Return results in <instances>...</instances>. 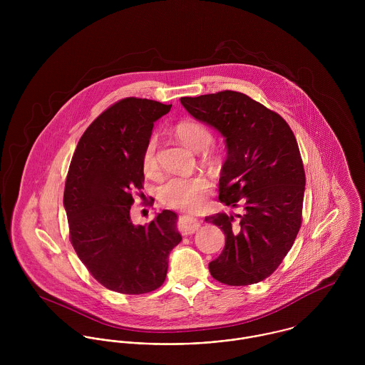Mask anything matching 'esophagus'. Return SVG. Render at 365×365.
<instances>
[{"mask_svg":"<svg viewBox=\"0 0 365 365\" xmlns=\"http://www.w3.org/2000/svg\"><path fill=\"white\" fill-rule=\"evenodd\" d=\"M200 226H201V220H200V219H197V217H194V216H190V215H185V216H182V219H181L178 227H180V232H181L182 235H191V233H194Z\"/></svg>","mask_w":365,"mask_h":365,"instance_id":"esophagus-1","label":"esophagus"}]
</instances>
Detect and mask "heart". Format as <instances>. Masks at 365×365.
<instances>
[{"label": "heart", "instance_id": "1", "mask_svg": "<svg viewBox=\"0 0 365 365\" xmlns=\"http://www.w3.org/2000/svg\"><path fill=\"white\" fill-rule=\"evenodd\" d=\"M175 136L190 149L205 152L209 160L215 158V150L208 148L213 140V133L207 125L195 119H184L174 126ZM142 168L145 174L153 175L158 168L156 157V142L149 139L142 153ZM212 190V182L205 174L197 173L191 175H171L158 187V200L174 209L195 210L201 208Z\"/></svg>", "mask_w": 365, "mask_h": 365}]
</instances>
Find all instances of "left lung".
I'll list each match as a JSON object with an SVG mask.
<instances>
[{"label": "left lung", "mask_w": 365, "mask_h": 365, "mask_svg": "<svg viewBox=\"0 0 365 365\" xmlns=\"http://www.w3.org/2000/svg\"><path fill=\"white\" fill-rule=\"evenodd\" d=\"M181 104L226 138L219 201L240 209L205 217L226 236L210 275L232 287L260 282L285 259L302 225L307 178L295 135L279 113L239 91L182 97Z\"/></svg>", "instance_id": "1"}]
</instances>
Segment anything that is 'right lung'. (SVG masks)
Masks as SVG:
<instances>
[{
    "mask_svg": "<svg viewBox=\"0 0 365 365\" xmlns=\"http://www.w3.org/2000/svg\"><path fill=\"white\" fill-rule=\"evenodd\" d=\"M170 108L136 97L108 106L80 138L66 177L70 242L90 274L119 294L160 288L168 255L181 242L173 210H163L145 226L130 219L135 197L145 198L143 149L153 122Z\"/></svg>",
    "mask_w": 365,
    "mask_h": 365,
    "instance_id": "1",
    "label": "right lung"
}]
</instances>
